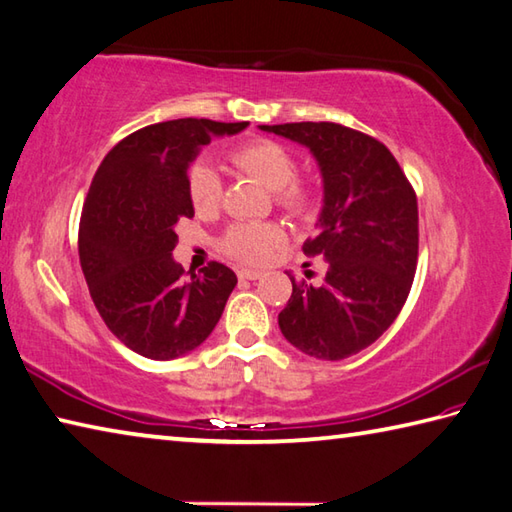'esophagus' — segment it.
<instances>
[{
  "label": "esophagus",
  "instance_id": "34e87169",
  "mask_svg": "<svg viewBox=\"0 0 512 512\" xmlns=\"http://www.w3.org/2000/svg\"><path fill=\"white\" fill-rule=\"evenodd\" d=\"M259 275H262V273L250 271V268H239V271H237L239 280H259Z\"/></svg>",
  "mask_w": 512,
  "mask_h": 512
}]
</instances>
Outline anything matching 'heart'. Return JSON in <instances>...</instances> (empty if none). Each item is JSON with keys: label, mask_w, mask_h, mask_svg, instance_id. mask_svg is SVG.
Listing matches in <instances>:
<instances>
[{"label": "heart", "mask_w": 512, "mask_h": 512, "mask_svg": "<svg viewBox=\"0 0 512 512\" xmlns=\"http://www.w3.org/2000/svg\"><path fill=\"white\" fill-rule=\"evenodd\" d=\"M230 161L241 172L255 176L268 190L275 192V199L282 208L295 215H302L311 208V194L297 179V161L282 143L259 138L237 147L230 154ZM188 194L192 206L201 215L215 212L221 201V179L208 161H197L188 172ZM286 241V232L273 221H239L232 224L221 237V250L244 264H262Z\"/></svg>", "instance_id": "obj_1"}]
</instances>
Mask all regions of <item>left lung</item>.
Returning <instances> with one entry per match:
<instances>
[{
    "instance_id": "8db88e82",
    "label": "left lung",
    "mask_w": 512,
    "mask_h": 512,
    "mask_svg": "<svg viewBox=\"0 0 512 512\" xmlns=\"http://www.w3.org/2000/svg\"><path fill=\"white\" fill-rule=\"evenodd\" d=\"M306 145L320 165V232L304 255H322L320 284L293 282L280 313L284 338L306 356L342 360L392 327L418 259L416 192L387 147L338 123L259 125Z\"/></svg>"
}]
</instances>
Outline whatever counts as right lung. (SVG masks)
I'll return each instance as SVG.
<instances>
[{"label":"right lung","instance_id":"add662e5","mask_svg":"<svg viewBox=\"0 0 512 512\" xmlns=\"http://www.w3.org/2000/svg\"><path fill=\"white\" fill-rule=\"evenodd\" d=\"M246 127L208 118L147 125L123 138L91 181L78 232L82 273L109 331L145 358L172 360L197 349L237 284L219 262L185 280L172 250L179 219L194 217L190 163L212 136Z\"/></svg>","mask_w":512,"mask_h":512}]
</instances>
